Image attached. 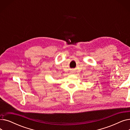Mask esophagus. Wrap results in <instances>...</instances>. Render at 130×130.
I'll use <instances>...</instances> for the list:
<instances>
[{
  "instance_id": "1",
  "label": "esophagus",
  "mask_w": 130,
  "mask_h": 130,
  "mask_svg": "<svg viewBox=\"0 0 130 130\" xmlns=\"http://www.w3.org/2000/svg\"><path fill=\"white\" fill-rule=\"evenodd\" d=\"M72 74H73V73H75V71H72L71 72Z\"/></svg>"
}]
</instances>
